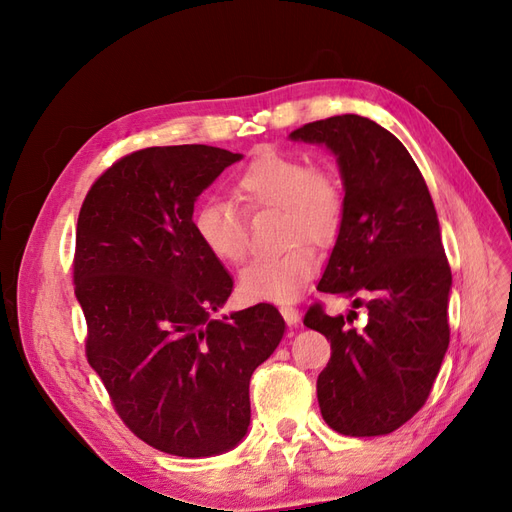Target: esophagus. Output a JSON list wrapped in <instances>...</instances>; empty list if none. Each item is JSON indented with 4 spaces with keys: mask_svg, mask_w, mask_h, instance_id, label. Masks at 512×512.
<instances>
[{
    "mask_svg": "<svg viewBox=\"0 0 512 512\" xmlns=\"http://www.w3.org/2000/svg\"><path fill=\"white\" fill-rule=\"evenodd\" d=\"M281 315H283V319L287 321V326H296L298 321H300L298 309H296V306H291V304H283V306H281Z\"/></svg>",
    "mask_w": 512,
    "mask_h": 512,
    "instance_id": "1",
    "label": "esophagus"
}]
</instances>
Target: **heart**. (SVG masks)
I'll return each mask as SVG.
<instances>
[{
  "label": "heart",
  "mask_w": 512,
  "mask_h": 512,
  "mask_svg": "<svg viewBox=\"0 0 512 512\" xmlns=\"http://www.w3.org/2000/svg\"><path fill=\"white\" fill-rule=\"evenodd\" d=\"M233 195L248 212L281 210L285 251L257 257L240 274V294L253 302H289L309 287L319 270L313 246L337 242L345 221V191L328 167L266 148L233 178ZM193 231L206 251L223 264L240 266L248 255V227L236 203L208 197L193 212Z\"/></svg>",
  "instance_id": "b5f03b06"
}]
</instances>
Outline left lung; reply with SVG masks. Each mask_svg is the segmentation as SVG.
I'll return each instance as SVG.
<instances>
[{
	"label": "left lung",
	"instance_id": "8db88e82",
	"mask_svg": "<svg viewBox=\"0 0 512 512\" xmlns=\"http://www.w3.org/2000/svg\"><path fill=\"white\" fill-rule=\"evenodd\" d=\"M291 139L326 143L345 186V221L317 285L367 306L330 317L315 302L304 326L330 341L317 377L328 427L352 437L386 435L427 403L450 341L452 274L425 178L405 145L354 113L304 124Z\"/></svg>",
	"mask_w": 512,
	"mask_h": 512
}]
</instances>
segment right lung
<instances>
[{"mask_svg": "<svg viewBox=\"0 0 512 512\" xmlns=\"http://www.w3.org/2000/svg\"><path fill=\"white\" fill-rule=\"evenodd\" d=\"M240 154L167 145L122 156L85 195L72 259L85 356L139 440L175 457L236 446L248 384L285 321L259 302L229 317L233 281L193 231L195 199Z\"/></svg>", "mask_w": 512, "mask_h": 512, "instance_id": "right-lung-1", "label": "right lung"}]
</instances>
